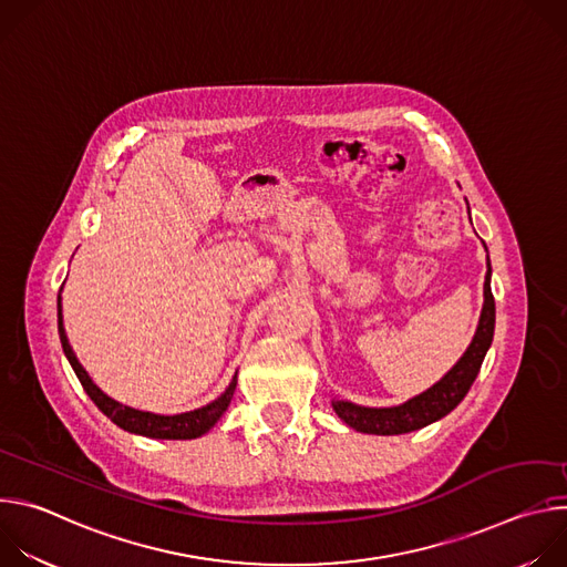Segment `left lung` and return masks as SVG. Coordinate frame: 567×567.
I'll return each mask as SVG.
<instances>
[{"mask_svg": "<svg viewBox=\"0 0 567 567\" xmlns=\"http://www.w3.org/2000/svg\"><path fill=\"white\" fill-rule=\"evenodd\" d=\"M496 326V302L492 293V265L487 256V276H484V305L477 320V330L473 334L471 346L460 357V361L426 392L409 399L401 406L392 409H365L357 406L352 401L334 399L332 406L337 415L354 431L368 435H401L417 429H424L444 415H449L457 403L466 396L473 385L480 365L494 341Z\"/></svg>", "mask_w": 567, "mask_h": 567, "instance_id": "1", "label": "left lung"}]
</instances>
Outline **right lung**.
I'll list each match as a JSON object with an SVG mask.
<instances>
[{
  "label": "right lung",
  "mask_w": 567,
  "mask_h": 567,
  "mask_svg": "<svg viewBox=\"0 0 567 567\" xmlns=\"http://www.w3.org/2000/svg\"><path fill=\"white\" fill-rule=\"evenodd\" d=\"M60 293H58V334H60V343L64 350V357L69 359L78 381L83 383L85 392L90 394V399L96 403L99 411L103 415H107L116 426H121L127 433H136L143 437H154V440H195L202 437L204 433H208L217 420L226 413L228 403L233 399L235 392V383L237 377H233L230 385L224 390V394H219L215 401L206 403V406L197 409V411H188L182 415H154V413H145V411H136L130 406H123L116 399L107 396L87 374V370L80 365V361L75 359L64 326H62V302H60Z\"/></svg>",
  "instance_id": "right-lung-1"
}]
</instances>
